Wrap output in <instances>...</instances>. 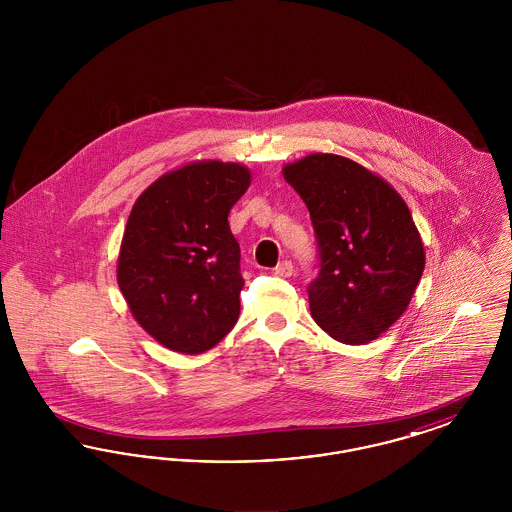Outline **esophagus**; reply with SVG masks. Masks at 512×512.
<instances>
[{
    "instance_id": "obj_1",
    "label": "esophagus",
    "mask_w": 512,
    "mask_h": 512,
    "mask_svg": "<svg viewBox=\"0 0 512 512\" xmlns=\"http://www.w3.org/2000/svg\"><path fill=\"white\" fill-rule=\"evenodd\" d=\"M274 272L282 278H290L293 274V265L290 261H282V263H278V267L274 268Z\"/></svg>"
}]
</instances>
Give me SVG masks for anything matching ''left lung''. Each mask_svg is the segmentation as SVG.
<instances>
[{"label":"left lung","instance_id":"obj_1","mask_svg":"<svg viewBox=\"0 0 512 512\" xmlns=\"http://www.w3.org/2000/svg\"><path fill=\"white\" fill-rule=\"evenodd\" d=\"M282 174L317 232L311 317L347 345L380 338L407 311L426 265L405 199L380 174L336 153L305 155Z\"/></svg>","mask_w":512,"mask_h":512}]
</instances>
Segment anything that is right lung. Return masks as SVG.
Returning a JSON list of instances; mask_svg holds the SVG:
<instances>
[{
    "instance_id": "right-lung-1",
    "label": "right lung",
    "mask_w": 512,
    "mask_h": 512,
    "mask_svg": "<svg viewBox=\"0 0 512 512\" xmlns=\"http://www.w3.org/2000/svg\"><path fill=\"white\" fill-rule=\"evenodd\" d=\"M251 171L219 159L161 174L136 199L122 234L117 282L136 322L163 347L197 355L240 317V245L228 213Z\"/></svg>"
}]
</instances>
